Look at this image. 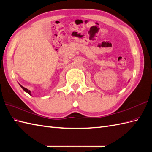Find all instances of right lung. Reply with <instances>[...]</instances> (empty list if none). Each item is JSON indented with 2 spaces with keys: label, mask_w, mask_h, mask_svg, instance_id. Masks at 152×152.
I'll use <instances>...</instances> for the list:
<instances>
[{
  "label": "right lung",
  "mask_w": 152,
  "mask_h": 152,
  "mask_svg": "<svg viewBox=\"0 0 152 152\" xmlns=\"http://www.w3.org/2000/svg\"><path fill=\"white\" fill-rule=\"evenodd\" d=\"M19 86H21V88L23 89L25 92H27V93H28V94H29L30 95H31V91H30V90H28V89H27V88H24V87H23V86H21L20 84H19Z\"/></svg>",
  "instance_id": "add662e5"
}]
</instances>
